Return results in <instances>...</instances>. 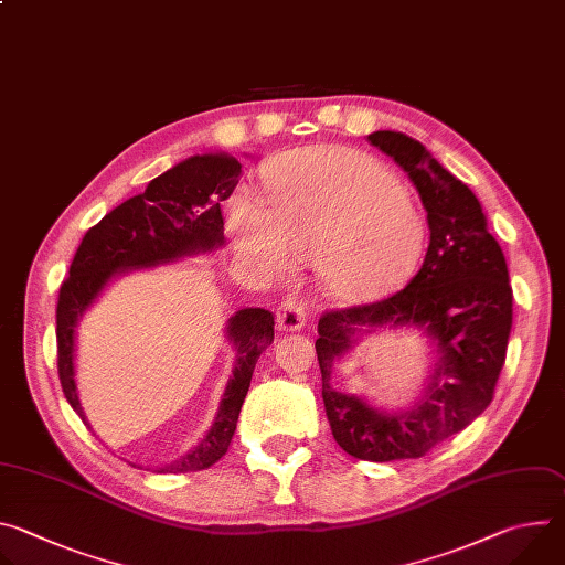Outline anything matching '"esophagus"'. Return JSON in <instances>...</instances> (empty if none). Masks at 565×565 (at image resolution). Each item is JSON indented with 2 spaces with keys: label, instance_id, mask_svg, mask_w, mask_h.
Returning a JSON list of instances; mask_svg holds the SVG:
<instances>
[{
  "label": "esophagus",
  "instance_id": "obj_1",
  "mask_svg": "<svg viewBox=\"0 0 565 565\" xmlns=\"http://www.w3.org/2000/svg\"><path fill=\"white\" fill-rule=\"evenodd\" d=\"M306 324V306L297 297H286L277 308L279 331H299Z\"/></svg>",
  "mask_w": 565,
  "mask_h": 565
}]
</instances>
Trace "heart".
I'll return each mask as SVG.
<instances>
[{
  "label": "heart",
  "instance_id": "obj_1",
  "mask_svg": "<svg viewBox=\"0 0 565 565\" xmlns=\"http://www.w3.org/2000/svg\"><path fill=\"white\" fill-rule=\"evenodd\" d=\"M266 188L268 205L238 192L227 210L236 250L266 275L288 273L292 257H312L327 292L364 301L395 288L423 250L425 223L414 199L364 151H290L268 168Z\"/></svg>",
  "mask_w": 565,
  "mask_h": 565
}]
</instances>
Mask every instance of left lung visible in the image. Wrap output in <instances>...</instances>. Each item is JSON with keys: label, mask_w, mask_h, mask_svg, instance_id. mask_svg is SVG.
<instances>
[{"label": "left lung", "mask_w": 565, "mask_h": 565, "mask_svg": "<svg viewBox=\"0 0 565 565\" xmlns=\"http://www.w3.org/2000/svg\"><path fill=\"white\" fill-rule=\"evenodd\" d=\"M369 142L414 181L427 210L429 248L395 295L321 315L315 351L333 438L353 458L386 462L425 456L490 407L508 353L512 286L473 192L405 134L373 131ZM380 326L423 328L439 353L424 397L407 413L386 415L330 386L334 358L362 328Z\"/></svg>", "instance_id": "8db88e82"}]
</instances>
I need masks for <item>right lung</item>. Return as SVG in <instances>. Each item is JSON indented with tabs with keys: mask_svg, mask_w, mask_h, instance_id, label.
<instances>
[{
	"mask_svg": "<svg viewBox=\"0 0 565 565\" xmlns=\"http://www.w3.org/2000/svg\"><path fill=\"white\" fill-rule=\"evenodd\" d=\"M241 177V163L227 153L192 156L153 179L138 196L114 207L89 227L79 244L55 308L57 375L64 397L85 420L73 380L75 324L107 281L125 270L168 264L185 255L223 246L225 201ZM227 340L236 349L234 373L225 386L218 414L203 440L160 471L185 473L214 465L230 447L238 412L250 388L253 371L275 340V317L264 308H244L227 319ZM87 425V420H85Z\"/></svg>",
	"mask_w": 565,
	"mask_h": 565,
	"instance_id": "add662e5",
	"label": "right lung"
}]
</instances>
